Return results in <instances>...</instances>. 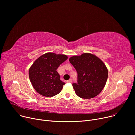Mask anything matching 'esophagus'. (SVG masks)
Here are the masks:
<instances>
[{
    "label": "esophagus",
    "instance_id": "obj_1",
    "mask_svg": "<svg viewBox=\"0 0 135 135\" xmlns=\"http://www.w3.org/2000/svg\"><path fill=\"white\" fill-rule=\"evenodd\" d=\"M66 82H67V83H71L72 82V80H71V79H70L69 80H67V81H66Z\"/></svg>",
    "mask_w": 135,
    "mask_h": 135
}]
</instances>
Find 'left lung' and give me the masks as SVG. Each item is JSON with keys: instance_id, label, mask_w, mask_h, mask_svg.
<instances>
[{"instance_id": "1", "label": "left lung", "mask_w": 135, "mask_h": 135, "mask_svg": "<svg viewBox=\"0 0 135 135\" xmlns=\"http://www.w3.org/2000/svg\"><path fill=\"white\" fill-rule=\"evenodd\" d=\"M69 61L77 72V83L72 84L76 94L85 99L98 95L108 78V70L103 62L96 56L88 53L71 57Z\"/></svg>"}]
</instances>
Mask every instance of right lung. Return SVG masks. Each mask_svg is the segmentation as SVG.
<instances>
[{
	"instance_id": "add662e5",
	"label": "right lung",
	"mask_w": 135,
	"mask_h": 135,
	"mask_svg": "<svg viewBox=\"0 0 135 135\" xmlns=\"http://www.w3.org/2000/svg\"><path fill=\"white\" fill-rule=\"evenodd\" d=\"M68 59L64 55L46 53L37 58L29 70V77L33 87L40 94L54 97L62 91L65 83L60 80L56 70Z\"/></svg>"
}]
</instances>
